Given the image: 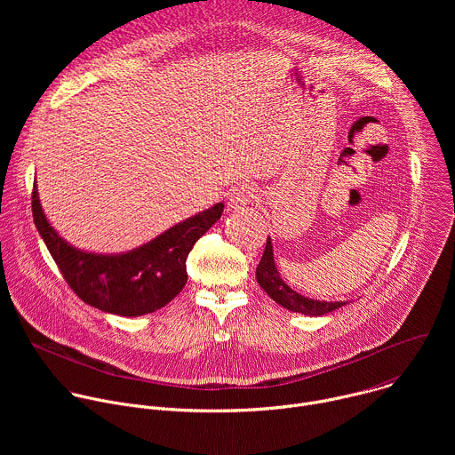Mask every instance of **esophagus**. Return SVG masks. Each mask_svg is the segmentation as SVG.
I'll return each instance as SVG.
<instances>
[{
	"mask_svg": "<svg viewBox=\"0 0 455 455\" xmlns=\"http://www.w3.org/2000/svg\"><path fill=\"white\" fill-rule=\"evenodd\" d=\"M257 198V190L250 185H243V187H237L234 188L230 194H228V209L230 211H241L244 209L250 202H253Z\"/></svg>",
	"mask_w": 455,
	"mask_h": 455,
	"instance_id": "1",
	"label": "esophagus"
}]
</instances>
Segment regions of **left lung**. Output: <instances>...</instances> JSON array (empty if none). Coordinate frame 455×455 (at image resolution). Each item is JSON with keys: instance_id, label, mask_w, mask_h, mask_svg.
<instances>
[{"instance_id": "left-lung-1", "label": "left lung", "mask_w": 455, "mask_h": 455, "mask_svg": "<svg viewBox=\"0 0 455 455\" xmlns=\"http://www.w3.org/2000/svg\"><path fill=\"white\" fill-rule=\"evenodd\" d=\"M255 277H257L259 286H261L277 304H281L283 307L295 311V313H302V315H309V316H322V315H328V313L346 306V300L344 302L315 300V299L304 297V295L297 293L295 290H291L283 281V277L275 267L274 244H272L270 237L267 239V248H265L261 261H259V265H257Z\"/></svg>"}]
</instances>
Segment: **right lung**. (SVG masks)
<instances>
[{
	"label": "right lung",
	"instance_id": "add662e5",
	"mask_svg": "<svg viewBox=\"0 0 455 455\" xmlns=\"http://www.w3.org/2000/svg\"><path fill=\"white\" fill-rule=\"evenodd\" d=\"M223 209V204H216L129 251L95 253L60 237L43 212L37 185L32 190L34 223L64 281L86 304L120 316L153 313L183 290L188 251L221 218Z\"/></svg>",
	"mask_w": 455,
	"mask_h": 455
}]
</instances>
